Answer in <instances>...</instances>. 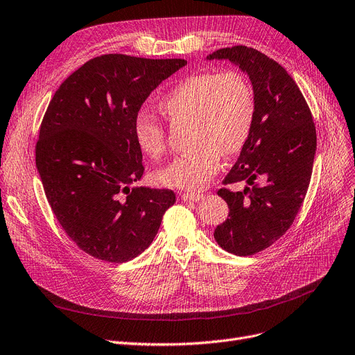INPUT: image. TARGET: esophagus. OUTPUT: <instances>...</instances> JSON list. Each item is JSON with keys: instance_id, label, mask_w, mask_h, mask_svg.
I'll list each match as a JSON object with an SVG mask.
<instances>
[{"instance_id": "esophagus-1", "label": "esophagus", "mask_w": 355, "mask_h": 355, "mask_svg": "<svg viewBox=\"0 0 355 355\" xmlns=\"http://www.w3.org/2000/svg\"><path fill=\"white\" fill-rule=\"evenodd\" d=\"M180 198L183 201H191V202H196V201H201L204 195L202 193H195V192H182Z\"/></svg>"}]
</instances>
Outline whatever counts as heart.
<instances>
[{
	"mask_svg": "<svg viewBox=\"0 0 355 355\" xmlns=\"http://www.w3.org/2000/svg\"><path fill=\"white\" fill-rule=\"evenodd\" d=\"M172 121L192 119L193 150L176 155L159 170L163 187L201 191L216 176L221 155L237 154L246 144L254 121V96L248 77L239 71L200 73L180 80L159 103ZM134 137L139 150L157 157L166 147L162 123L148 113H138Z\"/></svg>",
	"mask_w": 355,
	"mask_h": 355,
	"instance_id": "1",
	"label": "heart"
}]
</instances>
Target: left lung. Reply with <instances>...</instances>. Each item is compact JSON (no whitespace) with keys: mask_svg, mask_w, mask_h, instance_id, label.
<instances>
[{"mask_svg":"<svg viewBox=\"0 0 355 355\" xmlns=\"http://www.w3.org/2000/svg\"><path fill=\"white\" fill-rule=\"evenodd\" d=\"M225 60L249 77L254 96L252 132L224 183L245 180V189L218 195L230 208L217 225L216 242L227 252L248 257L271 246L299 212L309 188L316 153L310 109L293 77L265 53L223 48L207 56ZM261 178L262 186L254 180Z\"/></svg>","mask_w":355,"mask_h":355,"instance_id":"1","label":"left lung"}]
</instances>
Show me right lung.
Returning <instances> with one entry per match:
<instances>
[{
  "label": "right lung",
  "instance_id": "1",
  "mask_svg": "<svg viewBox=\"0 0 355 355\" xmlns=\"http://www.w3.org/2000/svg\"><path fill=\"white\" fill-rule=\"evenodd\" d=\"M187 65L109 53L74 71L55 92L36 144L48 202L68 237L106 262L143 253L176 202L170 189L131 185L144 173L134 121L151 92Z\"/></svg>",
  "mask_w": 355,
  "mask_h": 355
}]
</instances>
